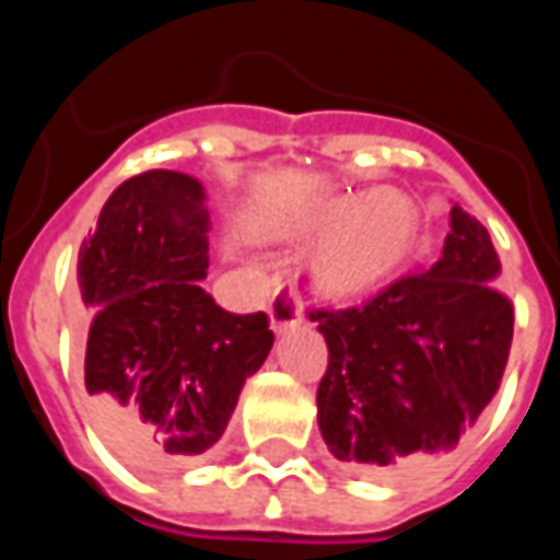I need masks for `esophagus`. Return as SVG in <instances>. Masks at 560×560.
<instances>
[{"label":"esophagus","mask_w":560,"mask_h":560,"mask_svg":"<svg viewBox=\"0 0 560 560\" xmlns=\"http://www.w3.org/2000/svg\"><path fill=\"white\" fill-rule=\"evenodd\" d=\"M300 308H296V303H293L291 293L279 291L272 300H269V327L276 329V332H288V329L300 327Z\"/></svg>","instance_id":"obj_1"}]
</instances>
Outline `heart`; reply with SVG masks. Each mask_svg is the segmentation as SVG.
<instances>
[{
  "label": "heart",
  "mask_w": 560,
  "mask_h": 560,
  "mask_svg": "<svg viewBox=\"0 0 560 560\" xmlns=\"http://www.w3.org/2000/svg\"><path fill=\"white\" fill-rule=\"evenodd\" d=\"M327 228L305 276L320 300L341 305L365 303L399 281L422 236L417 203L393 188L336 197L315 221V231Z\"/></svg>",
  "instance_id": "obj_1"
}]
</instances>
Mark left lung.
<instances>
[{"mask_svg":"<svg viewBox=\"0 0 560 560\" xmlns=\"http://www.w3.org/2000/svg\"><path fill=\"white\" fill-rule=\"evenodd\" d=\"M489 231L453 203L441 257L363 308L312 312L329 365L317 429L341 465L413 474L453 453L504 375L513 305Z\"/></svg>","mask_w":560,"mask_h":560,"instance_id":"8db88e82","label":"left lung"}]
</instances>
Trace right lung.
Masks as SVG:
<instances>
[{
    "label": "right lung",
    "instance_id": "right-lung-1",
    "mask_svg": "<svg viewBox=\"0 0 560 560\" xmlns=\"http://www.w3.org/2000/svg\"><path fill=\"white\" fill-rule=\"evenodd\" d=\"M209 228L200 179L147 171L107 197L80 245L86 405L131 468L185 465L219 444L276 339L264 312L231 315L200 288Z\"/></svg>",
    "mask_w": 560,
    "mask_h": 560
}]
</instances>
